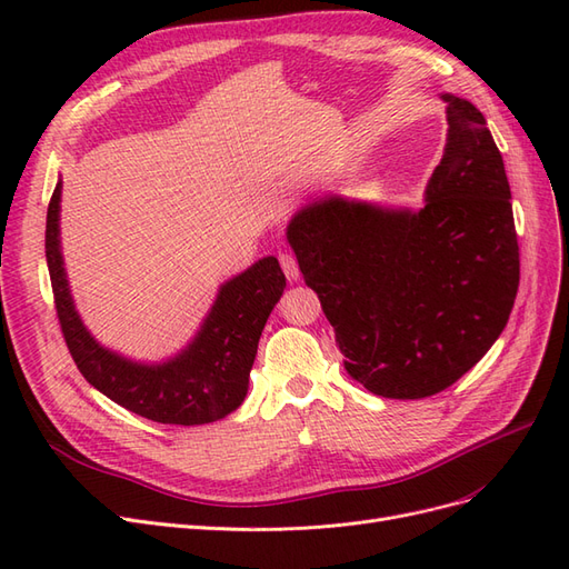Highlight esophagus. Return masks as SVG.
<instances>
[{"label": "esophagus", "instance_id": "1", "mask_svg": "<svg viewBox=\"0 0 569 569\" xmlns=\"http://www.w3.org/2000/svg\"><path fill=\"white\" fill-rule=\"evenodd\" d=\"M280 266H282L289 282H295L299 278V263H297V258L291 256V253H280Z\"/></svg>", "mask_w": 569, "mask_h": 569}]
</instances>
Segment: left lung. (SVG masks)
Segmentation results:
<instances>
[{"instance_id": "left-lung-1", "label": "left lung", "mask_w": 569, "mask_h": 569, "mask_svg": "<svg viewBox=\"0 0 569 569\" xmlns=\"http://www.w3.org/2000/svg\"><path fill=\"white\" fill-rule=\"evenodd\" d=\"M446 101L443 159L420 209L327 194L287 226L343 368L385 399H425L501 337L520 284L510 184L481 111Z\"/></svg>"}]
</instances>
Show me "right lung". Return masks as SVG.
<instances>
[{
    "label": "right lung",
    "instance_id": "obj_1",
    "mask_svg": "<svg viewBox=\"0 0 569 569\" xmlns=\"http://www.w3.org/2000/svg\"><path fill=\"white\" fill-rule=\"evenodd\" d=\"M59 211L61 180L47 209L44 249L61 332L84 380L134 416L163 425L216 422L242 406L258 339L287 287L278 258L266 256L220 284L209 316L178 356L137 363L101 347L82 325L63 268Z\"/></svg>",
    "mask_w": 569,
    "mask_h": 569
}]
</instances>
